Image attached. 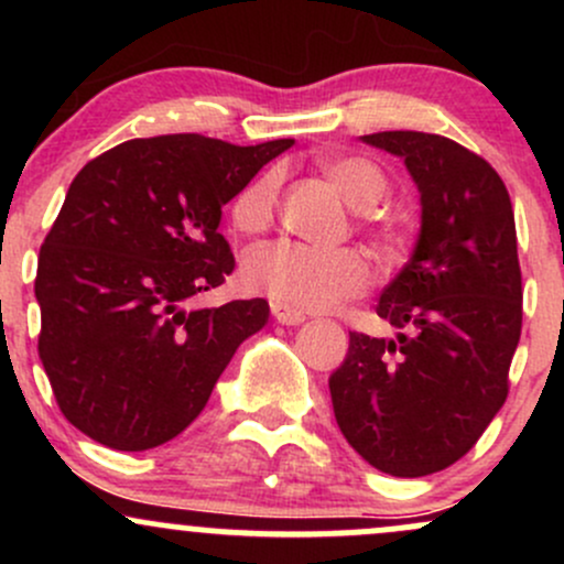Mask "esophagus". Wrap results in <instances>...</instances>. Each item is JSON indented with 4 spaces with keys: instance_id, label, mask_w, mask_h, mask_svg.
Here are the masks:
<instances>
[{
    "instance_id": "esophagus-1",
    "label": "esophagus",
    "mask_w": 564,
    "mask_h": 564,
    "mask_svg": "<svg viewBox=\"0 0 564 564\" xmlns=\"http://www.w3.org/2000/svg\"><path fill=\"white\" fill-rule=\"evenodd\" d=\"M270 313H273V318L278 323H283V326H300V323H304V313L294 307H286V304L273 302L270 304Z\"/></svg>"
}]
</instances>
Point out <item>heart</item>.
Here are the masks:
<instances>
[{"instance_id":"b5f03b06","label":"heart","mask_w":564,"mask_h":564,"mask_svg":"<svg viewBox=\"0 0 564 564\" xmlns=\"http://www.w3.org/2000/svg\"><path fill=\"white\" fill-rule=\"evenodd\" d=\"M323 172L347 198V204L364 209L368 228L379 236H392L394 217L377 206L390 187L379 164L364 156H334L323 161ZM281 187L283 172L278 166L262 170L232 200V225L246 236L268 230L281 206ZM371 264L349 246L321 249L296 241H275L251 249L241 264L246 291L307 313L332 310L364 294L371 286Z\"/></svg>"}]
</instances>
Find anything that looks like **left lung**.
I'll return each mask as SVG.
<instances>
[{
	"label": "left lung",
	"instance_id": "8db88e82",
	"mask_svg": "<svg viewBox=\"0 0 564 564\" xmlns=\"http://www.w3.org/2000/svg\"><path fill=\"white\" fill-rule=\"evenodd\" d=\"M422 193V232L381 291L398 339L349 332L328 379L341 435L371 467L424 477L475 448L509 394L522 273L509 191L482 156L440 134L377 132Z\"/></svg>",
	"mask_w": 564,
	"mask_h": 564
}]
</instances>
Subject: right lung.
<instances>
[{
	"label": "right lung",
	"instance_id": "add662e5",
	"mask_svg": "<svg viewBox=\"0 0 564 564\" xmlns=\"http://www.w3.org/2000/svg\"><path fill=\"white\" fill-rule=\"evenodd\" d=\"M294 140H127L84 164L36 268L39 358L63 416L113 451H148L204 411L264 300L191 310L232 273L223 206Z\"/></svg>",
	"mask_w": 564,
	"mask_h": 564
}]
</instances>
